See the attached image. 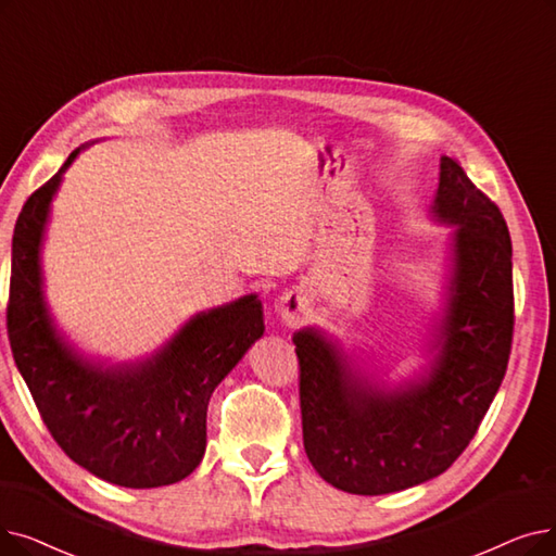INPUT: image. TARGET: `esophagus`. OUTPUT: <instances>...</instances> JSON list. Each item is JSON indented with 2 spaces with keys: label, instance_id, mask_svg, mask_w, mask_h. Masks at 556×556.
Segmentation results:
<instances>
[{
  "label": "esophagus",
  "instance_id": "1",
  "mask_svg": "<svg viewBox=\"0 0 556 556\" xmlns=\"http://www.w3.org/2000/svg\"><path fill=\"white\" fill-rule=\"evenodd\" d=\"M279 316L288 327H298L306 316V304L300 293H286L279 300Z\"/></svg>",
  "mask_w": 556,
  "mask_h": 556
}]
</instances>
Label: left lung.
<instances>
[{
  "instance_id": "left-lung-1",
  "label": "left lung",
  "mask_w": 556,
  "mask_h": 556,
  "mask_svg": "<svg viewBox=\"0 0 556 556\" xmlns=\"http://www.w3.org/2000/svg\"><path fill=\"white\" fill-rule=\"evenodd\" d=\"M433 220L454 227L429 364L397 386L361 372L316 327L293 333L304 450L327 484L383 495L445 472L484 420L514 338L511 238L500 208L441 156Z\"/></svg>"
}]
</instances>
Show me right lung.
<instances>
[{
    "label": "right lung",
    "mask_w": 556,
    "mask_h": 556,
    "mask_svg": "<svg viewBox=\"0 0 556 556\" xmlns=\"http://www.w3.org/2000/svg\"><path fill=\"white\" fill-rule=\"evenodd\" d=\"M81 150L34 192L15 223L7 308L13 358L72 462L125 489L167 486L200 466L208 400L263 336V306L245 295L200 311L154 354L129 364L81 354L52 318L40 265L52 198Z\"/></svg>",
    "instance_id": "add662e5"
}]
</instances>
